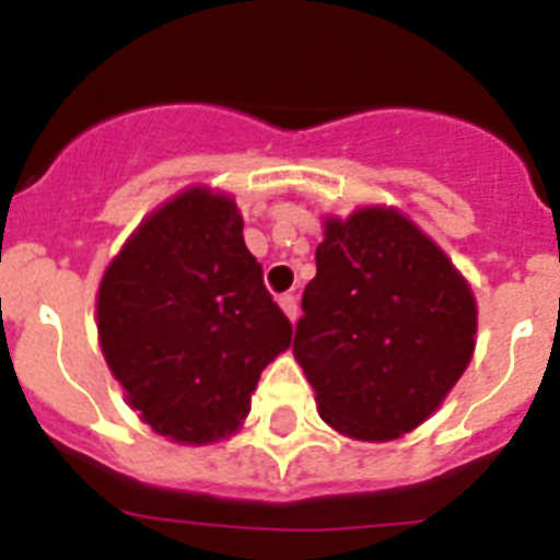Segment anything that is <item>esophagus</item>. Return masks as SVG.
Here are the masks:
<instances>
[{
	"label": "esophagus",
	"mask_w": 560,
	"mask_h": 560,
	"mask_svg": "<svg viewBox=\"0 0 560 560\" xmlns=\"http://www.w3.org/2000/svg\"><path fill=\"white\" fill-rule=\"evenodd\" d=\"M280 308L285 311V316H289L291 323H296V316H300V303H296L294 294H283V296H280Z\"/></svg>",
	"instance_id": "34e87169"
}]
</instances>
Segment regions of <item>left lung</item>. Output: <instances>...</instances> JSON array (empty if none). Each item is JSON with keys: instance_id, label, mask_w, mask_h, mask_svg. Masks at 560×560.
<instances>
[{"instance_id": "obj_1", "label": "left lung", "mask_w": 560, "mask_h": 560, "mask_svg": "<svg viewBox=\"0 0 560 560\" xmlns=\"http://www.w3.org/2000/svg\"><path fill=\"white\" fill-rule=\"evenodd\" d=\"M294 355L325 423L355 440L420 427L465 373L477 305L448 257L395 210L330 219Z\"/></svg>"}]
</instances>
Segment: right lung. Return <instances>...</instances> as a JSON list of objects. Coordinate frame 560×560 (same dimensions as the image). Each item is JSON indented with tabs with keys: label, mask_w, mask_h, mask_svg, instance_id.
Returning a JSON list of instances; mask_svg holds the SVG:
<instances>
[{
	"label": "right lung",
	"mask_w": 560,
	"mask_h": 560,
	"mask_svg": "<svg viewBox=\"0 0 560 560\" xmlns=\"http://www.w3.org/2000/svg\"><path fill=\"white\" fill-rule=\"evenodd\" d=\"M97 334L128 404L179 443L235 432L264 368L291 345L235 201L205 187L153 212L114 257Z\"/></svg>",
	"instance_id": "right-lung-1"
}]
</instances>
